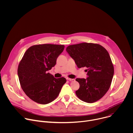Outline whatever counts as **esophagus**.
Returning a JSON list of instances; mask_svg holds the SVG:
<instances>
[{
    "label": "esophagus",
    "instance_id": "esophagus-1",
    "mask_svg": "<svg viewBox=\"0 0 133 133\" xmlns=\"http://www.w3.org/2000/svg\"><path fill=\"white\" fill-rule=\"evenodd\" d=\"M67 79L68 80V81H70V82H73V81H75L74 79H71V78H67Z\"/></svg>",
    "mask_w": 133,
    "mask_h": 133
}]
</instances>
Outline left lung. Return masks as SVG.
<instances>
[{"label":"left lung","instance_id":"obj_1","mask_svg":"<svg viewBox=\"0 0 133 133\" xmlns=\"http://www.w3.org/2000/svg\"><path fill=\"white\" fill-rule=\"evenodd\" d=\"M66 51L78 68H87L86 79H76L79 84L75 92L77 96L88 103L102 98L108 90L114 73L107 50L97 44L83 43L68 46Z\"/></svg>","mask_w":133,"mask_h":133}]
</instances>
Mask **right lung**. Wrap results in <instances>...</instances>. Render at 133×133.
Masks as SVG:
<instances>
[{"mask_svg": "<svg viewBox=\"0 0 133 133\" xmlns=\"http://www.w3.org/2000/svg\"><path fill=\"white\" fill-rule=\"evenodd\" d=\"M64 47L63 45H36L25 52L18 65V75L23 91L33 101L47 104L58 96L66 79L55 78L47 71L55 66Z\"/></svg>", "mask_w": 133, "mask_h": 133, "instance_id": "add662e5", "label": "right lung"}]
</instances>
